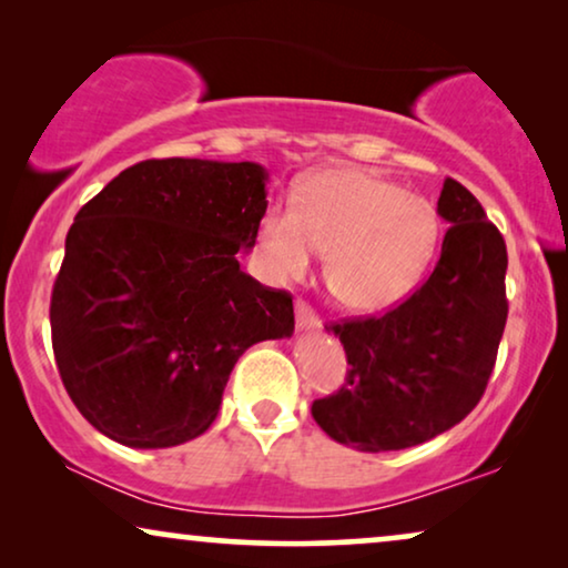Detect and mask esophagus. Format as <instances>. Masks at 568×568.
Returning <instances> with one entry per match:
<instances>
[{"label": "esophagus", "instance_id": "34e87169", "mask_svg": "<svg viewBox=\"0 0 568 568\" xmlns=\"http://www.w3.org/2000/svg\"><path fill=\"white\" fill-rule=\"evenodd\" d=\"M294 315H297V328L300 331L321 328V317H317V313L307 305V302H302V300L294 302Z\"/></svg>", "mask_w": 568, "mask_h": 568}]
</instances>
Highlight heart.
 <instances>
[{"instance_id": "b5f03b06", "label": "heart", "mask_w": 568, "mask_h": 568, "mask_svg": "<svg viewBox=\"0 0 568 568\" xmlns=\"http://www.w3.org/2000/svg\"><path fill=\"white\" fill-rule=\"evenodd\" d=\"M432 201L359 168H323L302 178L292 206L261 214L253 261L268 282H302L328 253L325 282L352 313H379L406 297L439 247Z\"/></svg>"}]
</instances>
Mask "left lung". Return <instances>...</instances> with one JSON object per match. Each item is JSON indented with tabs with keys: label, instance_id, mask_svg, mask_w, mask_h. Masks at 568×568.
Instances as JSON below:
<instances>
[{
	"label": "left lung",
	"instance_id": "left-lung-1",
	"mask_svg": "<svg viewBox=\"0 0 568 568\" xmlns=\"http://www.w3.org/2000/svg\"><path fill=\"white\" fill-rule=\"evenodd\" d=\"M437 212L449 224L432 276L383 315L325 325L344 344L341 390L313 403L331 439L362 453L406 449L460 424L484 395L507 325V245L453 178Z\"/></svg>",
	"mask_w": 568,
	"mask_h": 568
}]
</instances>
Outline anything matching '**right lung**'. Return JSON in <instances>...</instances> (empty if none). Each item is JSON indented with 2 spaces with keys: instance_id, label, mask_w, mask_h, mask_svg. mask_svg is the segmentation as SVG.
<instances>
[{
  "instance_id": "right-lung-1",
  "label": "right lung",
  "mask_w": 568,
  "mask_h": 568,
  "mask_svg": "<svg viewBox=\"0 0 568 568\" xmlns=\"http://www.w3.org/2000/svg\"><path fill=\"white\" fill-rule=\"evenodd\" d=\"M255 162L144 160L69 227L51 344L77 410L113 442L175 447L220 414L235 362L294 331L292 294L240 271L266 212Z\"/></svg>"
}]
</instances>
